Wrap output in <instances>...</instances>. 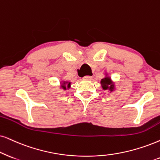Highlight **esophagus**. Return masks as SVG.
I'll list each match as a JSON object with an SVG mask.
<instances>
[{
    "label": "esophagus",
    "instance_id": "1",
    "mask_svg": "<svg viewBox=\"0 0 160 160\" xmlns=\"http://www.w3.org/2000/svg\"><path fill=\"white\" fill-rule=\"evenodd\" d=\"M92 78V76H89V75H86V76L83 77L84 80H91Z\"/></svg>",
    "mask_w": 160,
    "mask_h": 160
}]
</instances>
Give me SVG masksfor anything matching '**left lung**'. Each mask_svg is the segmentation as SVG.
<instances>
[{"instance_id":"left-lung-1","label":"left lung","mask_w":160,"mask_h":160,"mask_svg":"<svg viewBox=\"0 0 160 160\" xmlns=\"http://www.w3.org/2000/svg\"><path fill=\"white\" fill-rule=\"evenodd\" d=\"M101 85H102V88L104 90H106L109 88L111 91L113 90V88H114V85L112 83V81H111L110 78H105L101 80Z\"/></svg>"}]
</instances>
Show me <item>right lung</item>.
Listing matches in <instances>:
<instances>
[{
  "instance_id": "1",
  "label": "right lung",
  "mask_w": 160,
  "mask_h": 160,
  "mask_svg": "<svg viewBox=\"0 0 160 160\" xmlns=\"http://www.w3.org/2000/svg\"><path fill=\"white\" fill-rule=\"evenodd\" d=\"M67 82H66V83H67ZM70 84H71V82H68V85H67L68 88V87L70 86ZM65 85H66V82H63V83H62V86H61V87H62V88H63V89H66V87Z\"/></svg>"
}]
</instances>
